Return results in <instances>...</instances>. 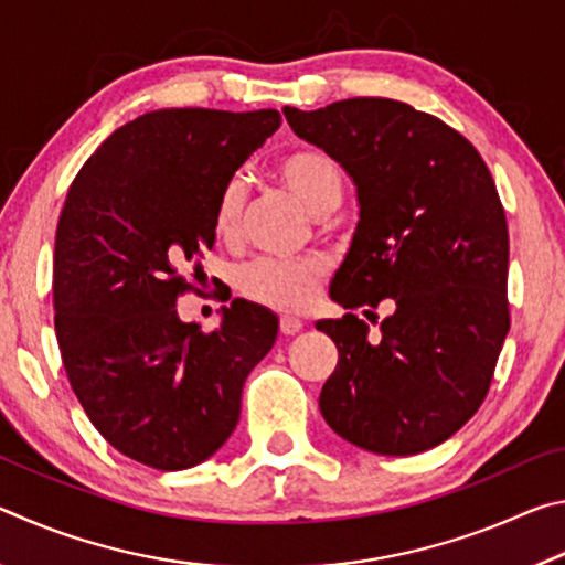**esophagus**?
<instances>
[{
    "label": "esophagus",
    "mask_w": 565,
    "mask_h": 565,
    "mask_svg": "<svg viewBox=\"0 0 565 565\" xmlns=\"http://www.w3.org/2000/svg\"><path fill=\"white\" fill-rule=\"evenodd\" d=\"M279 327H281V333H286V337H294V333L301 331L303 321L299 317H291V313H281Z\"/></svg>",
    "instance_id": "34e87169"
}]
</instances>
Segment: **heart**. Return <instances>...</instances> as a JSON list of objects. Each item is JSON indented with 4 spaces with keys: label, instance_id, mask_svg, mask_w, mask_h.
I'll return each instance as SVG.
<instances>
[{
    "label": "heart",
    "instance_id": "b5f03b06",
    "mask_svg": "<svg viewBox=\"0 0 565 565\" xmlns=\"http://www.w3.org/2000/svg\"><path fill=\"white\" fill-rule=\"evenodd\" d=\"M279 177L291 194L309 209L313 216H329L343 199L341 167L329 154L317 149L294 151L279 164ZM246 189L238 179L224 186L216 202L214 228L222 238H234L242 226ZM323 274L321 262H276L256 259L236 271L238 291L252 301L271 309H299L311 299L313 286Z\"/></svg>",
    "mask_w": 565,
    "mask_h": 565
}]
</instances>
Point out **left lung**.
<instances>
[{
  "label": "left lung",
  "mask_w": 565,
  "mask_h": 565,
  "mask_svg": "<svg viewBox=\"0 0 565 565\" xmlns=\"http://www.w3.org/2000/svg\"><path fill=\"white\" fill-rule=\"evenodd\" d=\"M284 117L356 186L359 224L331 299L394 309L379 341L353 313L317 321L339 349L321 416L363 451H428L483 404L511 327L509 226L491 171L456 129L396 99Z\"/></svg>",
  "instance_id": "left-lung-1"
}]
</instances>
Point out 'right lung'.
Segmentation results:
<instances>
[{"mask_svg":"<svg viewBox=\"0 0 565 565\" xmlns=\"http://www.w3.org/2000/svg\"><path fill=\"white\" fill-rule=\"evenodd\" d=\"M276 109H159L102 141L72 181L54 242V329L94 428L134 461L181 471L238 424L242 388L279 319L234 299L212 333L177 313L179 266L214 246L236 169L279 129Z\"/></svg>","mask_w":565,"mask_h":565,"instance_id":"obj_1","label":"right lung"}]
</instances>
